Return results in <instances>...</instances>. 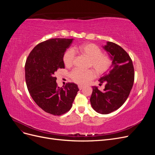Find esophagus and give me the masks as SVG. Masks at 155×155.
I'll use <instances>...</instances> for the list:
<instances>
[{
  "label": "esophagus",
  "mask_w": 155,
  "mask_h": 155,
  "mask_svg": "<svg viewBox=\"0 0 155 155\" xmlns=\"http://www.w3.org/2000/svg\"><path fill=\"white\" fill-rule=\"evenodd\" d=\"M83 86H82V85H79L78 86V88H79V90H81V89H83Z\"/></svg>",
  "instance_id": "1"
}]
</instances>
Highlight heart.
Wrapping results in <instances>:
<instances>
[{
  "label": "heart",
  "instance_id": "1",
  "mask_svg": "<svg viewBox=\"0 0 155 155\" xmlns=\"http://www.w3.org/2000/svg\"><path fill=\"white\" fill-rule=\"evenodd\" d=\"M74 51H78L81 55L89 59L88 67H92L98 75L104 74L109 70L112 61L109 55L101 54V50L93 43L81 45L78 48H74ZM63 63L67 67L73 65L75 60V54L72 49L67 50L63 55ZM95 76V73L92 70H83L78 68L74 69L70 73V77L76 83L83 85L91 80Z\"/></svg>",
  "mask_w": 155,
  "mask_h": 155
}]
</instances>
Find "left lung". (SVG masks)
Wrapping results in <instances>:
<instances>
[{"instance_id":"1","label":"left lung","mask_w":155,"mask_h":155,"mask_svg":"<svg viewBox=\"0 0 155 155\" xmlns=\"http://www.w3.org/2000/svg\"><path fill=\"white\" fill-rule=\"evenodd\" d=\"M112 60L111 69L100 78V85L105 83L104 91L92 87L91 104L93 109L101 114H107L122 105L127 99L134 79L132 60L126 51L112 42L103 46Z\"/></svg>"}]
</instances>
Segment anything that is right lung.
Returning a JSON list of instances; mask_svg holds the SVG:
<instances>
[{"mask_svg":"<svg viewBox=\"0 0 155 155\" xmlns=\"http://www.w3.org/2000/svg\"><path fill=\"white\" fill-rule=\"evenodd\" d=\"M74 39H51L37 45L25 64L26 85L32 99L44 111L53 115L66 113L72 106L79 88L68 83L60 88L54 73L64 68L63 55Z\"/></svg>","mask_w":155,"mask_h":155,"instance_id":"right-lung-1","label":"right lung"}]
</instances>
